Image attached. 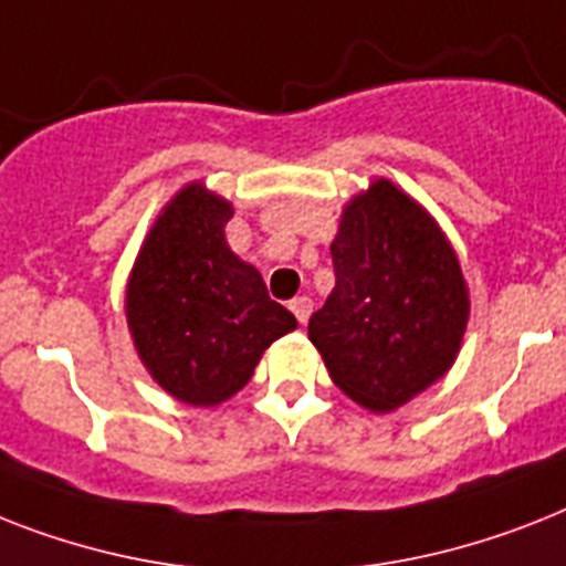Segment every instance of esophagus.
<instances>
[{
  "label": "esophagus",
  "instance_id": "1",
  "mask_svg": "<svg viewBox=\"0 0 566 566\" xmlns=\"http://www.w3.org/2000/svg\"><path fill=\"white\" fill-rule=\"evenodd\" d=\"M291 311H293V316H296L298 323L305 325L307 319H311V314H314V302H311L307 296H296L291 302Z\"/></svg>",
  "mask_w": 566,
  "mask_h": 566
}]
</instances>
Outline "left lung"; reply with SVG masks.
Instances as JSON below:
<instances>
[{"instance_id": "8db88e82", "label": "left lung", "mask_w": 566, "mask_h": 566, "mask_svg": "<svg viewBox=\"0 0 566 566\" xmlns=\"http://www.w3.org/2000/svg\"><path fill=\"white\" fill-rule=\"evenodd\" d=\"M337 284L307 337L331 380L371 412H392L457 363L471 296L457 250L424 206L371 179L339 214Z\"/></svg>"}]
</instances>
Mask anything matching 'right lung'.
Wrapping results in <instances>:
<instances>
[{
	"mask_svg": "<svg viewBox=\"0 0 566 566\" xmlns=\"http://www.w3.org/2000/svg\"><path fill=\"white\" fill-rule=\"evenodd\" d=\"M232 203L188 182L163 206L133 261L124 311L142 366L188 407H218L296 328L261 273L227 243Z\"/></svg>",
	"mask_w": 566,
	"mask_h": 566,
	"instance_id": "obj_1",
	"label": "right lung"
}]
</instances>
